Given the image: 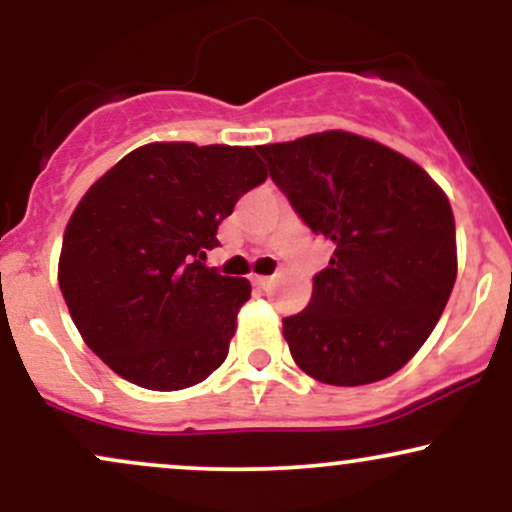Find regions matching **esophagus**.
<instances>
[{"label": "esophagus", "instance_id": "obj_1", "mask_svg": "<svg viewBox=\"0 0 512 512\" xmlns=\"http://www.w3.org/2000/svg\"><path fill=\"white\" fill-rule=\"evenodd\" d=\"M252 286H257V289H267L269 284H272V276H264V274H252L250 276Z\"/></svg>", "mask_w": 512, "mask_h": 512}]
</instances>
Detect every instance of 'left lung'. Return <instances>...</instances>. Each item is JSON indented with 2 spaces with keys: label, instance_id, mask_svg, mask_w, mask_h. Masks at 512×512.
Segmentation results:
<instances>
[{
  "label": "left lung",
  "instance_id": "8db88e82",
  "mask_svg": "<svg viewBox=\"0 0 512 512\" xmlns=\"http://www.w3.org/2000/svg\"><path fill=\"white\" fill-rule=\"evenodd\" d=\"M305 226L334 243L308 308L284 317L293 361L325 385L383 380L440 320L457 276L455 219L424 168L332 129L257 146Z\"/></svg>",
  "mask_w": 512,
  "mask_h": 512
}]
</instances>
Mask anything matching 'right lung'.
Returning a JSON list of instances; mask_svg holds the SVG:
<instances>
[{
	"label": "right lung",
	"instance_id": "right-lung-1",
	"mask_svg": "<svg viewBox=\"0 0 512 512\" xmlns=\"http://www.w3.org/2000/svg\"><path fill=\"white\" fill-rule=\"evenodd\" d=\"M264 180L250 146L156 142L93 182L67 223L57 276L76 330L120 378L173 392L226 361L250 281L204 260L221 221Z\"/></svg>",
	"mask_w": 512,
	"mask_h": 512
}]
</instances>
